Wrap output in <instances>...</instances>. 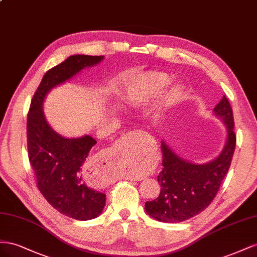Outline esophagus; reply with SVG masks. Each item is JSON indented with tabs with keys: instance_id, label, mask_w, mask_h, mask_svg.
Wrapping results in <instances>:
<instances>
[{
	"instance_id": "34e87169",
	"label": "esophagus",
	"mask_w": 257,
	"mask_h": 257,
	"mask_svg": "<svg viewBox=\"0 0 257 257\" xmlns=\"http://www.w3.org/2000/svg\"><path fill=\"white\" fill-rule=\"evenodd\" d=\"M138 137H139V133H138V131H137V133H131V134L127 135V136L122 137V138L120 139V140H119V142H118L119 149H121V148L133 149V148H135V146H137V144L139 143V142H138V139H139ZM109 157H111V155H105L104 158L102 159L101 161H102V163H106V165H108L107 160H108ZM133 180H135V179H133ZM135 181H139V179H136Z\"/></svg>"
}]
</instances>
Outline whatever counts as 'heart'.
Masks as SVG:
<instances>
[{
  "label": "heart",
  "instance_id": "b5f03b06",
  "mask_svg": "<svg viewBox=\"0 0 257 257\" xmlns=\"http://www.w3.org/2000/svg\"><path fill=\"white\" fill-rule=\"evenodd\" d=\"M170 78L165 73H148L135 79L127 88V97L131 104H142L148 102L150 99L155 96L164 89L166 86L169 85ZM180 96L179 89H172L167 94L166 101L174 102ZM128 177H134V173L128 174Z\"/></svg>",
  "mask_w": 257,
  "mask_h": 257
}]
</instances>
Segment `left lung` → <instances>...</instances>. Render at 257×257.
Returning <instances> with one entry per match:
<instances>
[{
    "label": "left lung",
    "mask_w": 257,
    "mask_h": 257,
    "mask_svg": "<svg viewBox=\"0 0 257 257\" xmlns=\"http://www.w3.org/2000/svg\"><path fill=\"white\" fill-rule=\"evenodd\" d=\"M226 126V143L222 153L207 164L197 165L180 158L161 142L163 170L158 175L159 196L145 202L148 214L159 222L179 223L200 213L214 199L228 172L236 148L232 109L224 96L213 109Z\"/></svg>",
    "instance_id": "8db88e82"
}]
</instances>
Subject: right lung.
<instances>
[{
	"label": "right lung",
	"instance_id": "obj_1",
	"mask_svg": "<svg viewBox=\"0 0 257 257\" xmlns=\"http://www.w3.org/2000/svg\"><path fill=\"white\" fill-rule=\"evenodd\" d=\"M101 60L102 56L74 55L48 70L34 93L27 119L28 156L39 190L57 211L79 221L99 216L105 206V194L85 182L92 167L88 156L97 141L90 136L68 139L58 135L46 121L43 102L54 87Z\"/></svg>",
	"mask_w": 257,
	"mask_h": 257
}]
</instances>
